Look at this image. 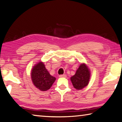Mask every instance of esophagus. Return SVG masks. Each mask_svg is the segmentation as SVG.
I'll list each match as a JSON object with an SVG mask.
<instances>
[{
  "instance_id": "esophagus-1",
  "label": "esophagus",
  "mask_w": 122,
  "mask_h": 122,
  "mask_svg": "<svg viewBox=\"0 0 122 122\" xmlns=\"http://www.w3.org/2000/svg\"><path fill=\"white\" fill-rule=\"evenodd\" d=\"M66 75H60L59 76V77H60V78H65V77H66Z\"/></svg>"
}]
</instances>
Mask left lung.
Here are the masks:
<instances>
[{"label":"left lung","instance_id":"1","mask_svg":"<svg viewBox=\"0 0 122 122\" xmlns=\"http://www.w3.org/2000/svg\"><path fill=\"white\" fill-rule=\"evenodd\" d=\"M90 79V71L85 65L81 64L75 75L71 78L73 87L77 89H81L87 86Z\"/></svg>","mask_w":122,"mask_h":122}]
</instances>
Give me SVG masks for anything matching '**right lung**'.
<instances>
[{"label":"right lung","mask_w":122,"mask_h":122,"mask_svg":"<svg viewBox=\"0 0 122 122\" xmlns=\"http://www.w3.org/2000/svg\"><path fill=\"white\" fill-rule=\"evenodd\" d=\"M31 77L35 87L41 91L49 89L56 79V78L50 75L43 62L38 63L33 67Z\"/></svg>","instance_id":"obj_1"}]
</instances>
